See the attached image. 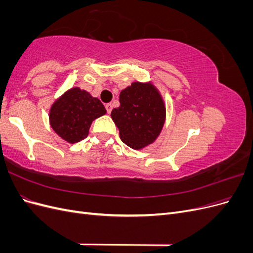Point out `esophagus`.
Returning <instances> with one entry per match:
<instances>
[{"mask_svg": "<svg viewBox=\"0 0 253 253\" xmlns=\"http://www.w3.org/2000/svg\"><path fill=\"white\" fill-rule=\"evenodd\" d=\"M105 109H106V112H108L109 114H111L112 110H113V104L112 103H108L105 105Z\"/></svg>", "mask_w": 253, "mask_h": 253, "instance_id": "esophagus-1", "label": "esophagus"}]
</instances>
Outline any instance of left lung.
I'll use <instances>...</instances> for the list:
<instances>
[{
  "instance_id": "left-lung-1",
  "label": "left lung",
  "mask_w": 253,
  "mask_h": 253,
  "mask_svg": "<svg viewBox=\"0 0 253 253\" xmlns=\"http://www.w3.org/2000/svg\"><path fill=\"white\" fill-rule=\"evenodd\" d=\"M119 101L111 116L121 140L134 150L154 142L166 120V105L158 89L149 82H133L121 90Z\"/></svg>"
}]
</instances>
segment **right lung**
<instances>
[{"label": "right lung", "mask_w": 253, "mask_h": 253, "mask_svg": "<svg viewBox=\"0 0 253 253\" xmlns=\"http://www.w3.org/2000/svg\"><path fill=\"white\" fill-rule=\"evenodd\" d=\"M106 113L98 98L86 90L73 87L53 102L49 122L53 131L70 143L86 138L91 122Z\"/></svg>", "instance_id": "add662e5"}]
</instances>
